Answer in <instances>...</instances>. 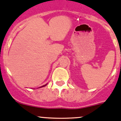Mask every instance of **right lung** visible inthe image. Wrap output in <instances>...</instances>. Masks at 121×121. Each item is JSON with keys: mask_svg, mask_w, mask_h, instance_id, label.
Wrapping results in <instances>:
<instances>
[{"mask_svg": "<svg viewBox=\"0 0 121 121\" xmlns=\"http://www.w3.org/2000/svg\"><path fill=\"white\" fill-rule=\"evenodd\" d=\"M46 85H47V84L44 85V86H41V87H44V86H46Z\"/></svg>", "mask_w": 121, "mask_h": 121, "instance_id": "1", "label": "right lung"}]
</instances>
